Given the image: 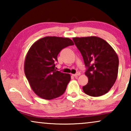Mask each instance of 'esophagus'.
Instances as JSON below:
<instances>
[{
	"mask_svg": "<svg viewBox=\"0 0 131 131\" xmlns=\"http://www.w3.org/2000/svg\"><path fill=\"white\" fill-rule=\"evenodd\" d=\"M80 74V73L79 72H78V73H76V74H73V76H74V77H78V76H79Z\"/></svg>",
	"mask_w": 131,
	"mask_h": 131,
	"instance_id": "34e87169",
	"label": "esophagus"
}]
</instances>
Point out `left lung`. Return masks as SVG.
I'll list each match as a JSON object with an SVG mask.
<instances>
[{
	"mask_svg": "<svg viewBox=\"0 0 131 131\" xmlns=\"http://www.w3.org/2000/svg\"><path fill=\"white\" fill-rule=\"evenodd\" d=\"M86 67L88 83L83 86L86 94L99 96L108 92L115 83L119 58L113 48L104 39L96 36L73 37Z\"/></svg>",
	"mask_w": 131,
	"mask_h": 131,
	"instance_id": "left-lung-1",
	"label": "left lung"
}]
</instances>
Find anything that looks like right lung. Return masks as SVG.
I'll list each match as a JSON object with an SVG mask.
<instances>
[{
    "label": "right lung",
    "instance_id": "1",
    "mask_svg": "<svg viewBox=\"0 0 131 131\" xmlns=\"http://www.w3.org/2000/svg\"><path fill=\"white\" fill-rule=\"evenodd\" d=\"M74 45L69 38L45 37L30 48L24 62V73L37 95L52 100L62 95L71 79L70 75L57 70L55 62L62 49Z\"/></svg>",
    "mask_w": 131,
    "mask_h": 131
}]
</instances>
